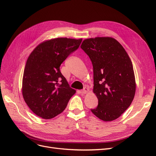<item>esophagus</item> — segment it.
Masks as SVG:
<instances>
[{
	"label": "esophagus",
	"instance_id": "esophagus-1",
	"mask_svg": "<svg viewBox=\"0 0 156 156\" xmlns=\"http://www.w3.org/2000/svg\"><path fill=\"white\" fill-rule=\"evenodd\" d=\"M88 91H89L88 88L85 87V88H84L81 91V93L83 94H87Z\"/></svg>",
	"mask_w": 156,
	"mask_h": 156
}]
</instances>
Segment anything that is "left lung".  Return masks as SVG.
<instances>
[{"instance_id": "1", "label": "left lung", "mask_w": 156, "mask_h": 156, "mask_svg": "<svg viewBox=\"0 0 156 156\" xmlns=\"http://www.w3.org/2000/svg\"><path fill=\"white\" fill-rule=\"evenodd\" d=\"M81 48L93 66V91L98 105L90 110L103 121L114 120L130 106L135 96L131 61L122 45L111 37L86 39Z\"/></svg>"}]
</instances>
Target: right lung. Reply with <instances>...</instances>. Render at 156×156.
Segmentation results:
<instances>
[{
  "mask_svg": "<svg viewBox=\"0 0 156 156\" xmlns=\"http://www.w3.org/2000/svg\"><path fill=\"white\" fill-rule=\"evenodd\" d=\"M82 39L58 37L42 42L29 55L23 77L22 93L30 110L44 119L60 114L75 93L60 71Z\"/></svg>",
  "mask_w": 156,
  "mask_h": 156,
  "instance_id": "add662e5",
  "label": "right lung"
}]
</instances>
